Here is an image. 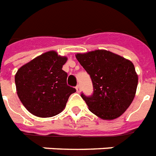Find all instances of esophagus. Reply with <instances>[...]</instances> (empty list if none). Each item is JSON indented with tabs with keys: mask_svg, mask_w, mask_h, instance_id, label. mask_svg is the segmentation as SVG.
<instances>
[{
	"mask_svg": "<svg viewBox=\"0 0 156 156\" xmlns=\"http://www.w3.org/2000/svg\"><path fill=\"white\" fill-rule=\"evenodd\" d=\"M76 88L77 93H80V90H81V88H80V84H78V85L76 87Z\"/></svg>",
	"mask_w": 156,
	"mask_h": 156,
	"instance_id": "34e87169",
	"label": "esophagus"
}]
</instances>
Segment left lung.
<instances>
[{
	"instance_id": "8db88e82",
	"label": "left lung",
	"mask_w": 156,
	"mask_h": 156,
	"mask_svg": "<svg viewBox=\"0 0 156 156\" xmlns=\"http://www.w3.org/2000/svg\"><path fill=\"white\" fill-rule=\"evenodd\" d=\"M92 80L93 93H81L89 110L99 118H118L131 104L136 93L138 76L134 64L125 58L105 50L76 55Z\"/></svg>"
}]
</instances>
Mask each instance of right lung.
Segmentation results:
<instances>
[{
    "mask_svg": "<svg viewBox=\"0 0 156 156\" xmlns=\"http://www.w3.org/2000/svg\"><path fill=\"white\" fill-rule=\"evenodd\" d=\"M67 58L48 51L19 68L15 76L17 96L30 113L40 118L57 115L76 88L67 84L62 69Z\"/></svg>",
    "mask_w": 156,
    "mask_h": 156,
    "instance_id": "obj_1",
    "label": "right lung"
}]
</instances>
